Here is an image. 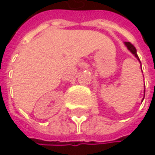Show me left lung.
<instances>
[{"label":"left lung","instance_id":"left-lung-1","mask_svg":"<svg viewBox=\"0 0 155 155\" xmlns=\"http://www.w3.org/2000/svg\"><path fill=\"white\" fill-rule=\"evenodd\" d=\"M124 45H126L127 48V49L132 53V54L136 57V58L140 62V58H139V57H138V54H137V49L135 48V46H134L133 45H131V44L129 43V41H124ZM140 67H141V65H140ZM144 96H145V90H144ZM143 99H144V98H143ZM143 99H142V100H143Z\"/></svg>","mask_w":155,"mask_h":155}]
</instances>
